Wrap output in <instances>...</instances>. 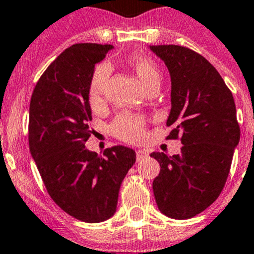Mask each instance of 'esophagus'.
Masks as SVG:
<instances>
[{
	"instance_id": "1",
	"label": "esophagus",
	"mask_w": 254,
	"mask_h": 254,
	"mask_svg": "<svg viewBox=\"0 0 254 254\" xmlns=\"http://www.w3.org/2000/svg\"><path fill=\"white\" fill-rule=\"evenodd\" d=\"M147 157H148V152L147 151H143V149L136 151V161H142Z\"/></svg>"
}]
</instances>
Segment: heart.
Segmentation results:
<instances>
[{
	"mask_svg": "<svg viewBox=\"0 0 254 254\" xmlns=\"http://www.w3.org/2000/svg\"><path fill=\"white\" fill-rule=\"evenodd\" d=\"M133 67L147 89L154 84H160V69L152 60L145 59V57L135 59L133 61ZM110 75H111V66L107 63L100 64L94 70L89 85V101L93 106L100 105L103 101ZM114 131L116 135L120 136L121 139L138 142L142 139L143 134H144V123L138 116L121 115L115 120Z\"/></svg>",
	"mask_w": 254,
	"mask_h": 254,
	"instance_id": "heart-1",
	"label": "heart"
}]
</instances>
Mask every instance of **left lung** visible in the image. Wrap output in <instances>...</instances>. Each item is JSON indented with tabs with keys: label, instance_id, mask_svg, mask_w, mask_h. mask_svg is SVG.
<instances>
[{
	"label": "left lung",
	"instance_id": "left-lung-1",
	"mask_svg": "<svg viewBox=\"0 0 254 254\" xmlns=\"http://www.w3.org/2000/svg\"><path fill=\"white\" fill-rule=\"evenodd\" d=\"M171 78L170 138L182 135V152H153L161 170L152 184L158 209L167 217L190 219L217 199L240 139L233 94L203 56L175 45L149 46Z\"/></svg>",
	"mask_w": 254,
	"mask_h": 254
}]
</instances>
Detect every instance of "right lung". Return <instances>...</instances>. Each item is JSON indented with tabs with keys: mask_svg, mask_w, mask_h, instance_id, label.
Here are the masks:
<instances>
[{
	"mask_svg": "<svg viewBox=\"0 0 254 254\" xmlns=\"http://www.w3.org/2000/svg\"><path fill=\"white\" fill-rule=\"evenodd\" d=\"M112 48L79 43L64 51L38 80L29 106L30 154L48 194L66 213L92 224L116 212L120 185L135 162V151L124 145L103 156L85 148L90 80Z\"/></svg>",
	"mask_w": 254,
	"mask_h": 254,
	"instance_id": "1",
	"label": "right lung"
}]
</instances>
